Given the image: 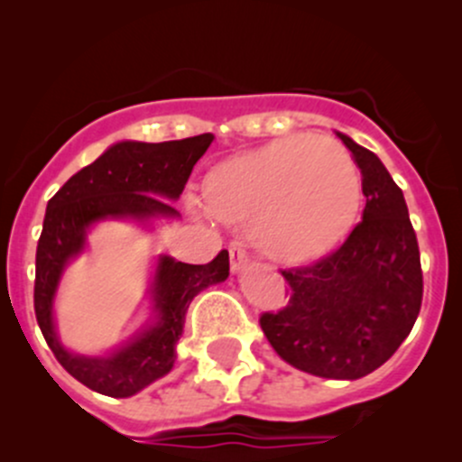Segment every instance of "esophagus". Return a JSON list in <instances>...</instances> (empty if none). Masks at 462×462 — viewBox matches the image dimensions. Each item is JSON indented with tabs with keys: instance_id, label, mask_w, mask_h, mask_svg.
Listing matches in <instances>:
<instances>
[{
	"instance_id": "34e87169",
	"label": "esophagus",
	"mask_w": 462,
	"mask_h": 462,
	"mask_svg": "<svg viewBox=\"0 0 462 462\" xmlns=\"http://www.w3.org/2000/svg\"><path fill=\"white\" fill-rule=\"evenodd\" d=\"M250 263V257H248V250H245V245L241 244V241H232L230 244V265L235 273H239V270L248 268Z\"/></svg>"
}]
</instances>
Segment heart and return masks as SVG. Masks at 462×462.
Segmentation results:
<instances>
[{
    "label": "heart",
    "mask_w": 462,
    "mask_h": 462,
    "mask_svg": "<svg viewBox=\"0 0 462 462\" xmlns=\"http://www.w3.org/2000/svg\"><path fill=\"white\" fill-rule=\"evenodd\" d=\"M209 212L253 223L279 263L301 265L337 248L357 221L362 179L351 153L324 136H288L223 158L203 179Z\"/></svg>",
    "instance_id": "b5f03b06"
}]
</instances>
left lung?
<instances>
[{
    "mask_svg": "<svg viewBox=\"0 0 462 462\" xmlns=\"http://www.w3.org/2000/svg\"><path fill=\"white\" fill-rule=\"evenodd\" d=\"M337 136L360 167L362 221L330 254L282 270L291 300L261 313L259 324L295 369L357 380L384 365L411 333L422 304V268L402 189L374 152Z\"/></svg>",
    "mask_w": 462,
    "mask_h": 462,
    "instance_id": "8db88e82",
    "label": "left lung"
}]
</instances>
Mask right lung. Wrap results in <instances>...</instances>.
I'll use <instances>...</instances> for the list:
<instances>
[{
  "label": "right lung",
  "instance_id": "obj_1",
  "mask_svg": "<svg viewBox=\"0 0 462 462\" xmlns=\"http://www.w3.org/2000/svg\"><path fill=\"white\" fill-rule=\"evenodd\" d=\"M212 134L167 143H118L82 167L46 205L35 254V318L55 360L78 382L111 398H129L170 374L185 313L194 297L212 283L226 282L230 257L221 250L209 263H183L162 257L153 277L158 321L111 357L71 356L53 328L55 288L71 257L85 248L87 227L106 217H176L165 199H179Z\"/></svg>",
  "mask_w": 462,
  "mask_h": 462
}]
</instances>
